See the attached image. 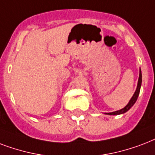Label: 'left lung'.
Listing matches in <instances>:
<instances>
[{"instance_id":"8db88e82","label":"left lung","mask_w":155,"mask_h":155,"mask_svg":"<svg viewBox=\"0 0 155 155\" xmlns=\"http://www.w3.org/2000/svg\"><path fill=\"white\" fill-rule=\"evenodd\" d=\"M141 69H140L138 83H137V90L136 91H135V93H134V96L132 97V99H130V101H129V104H127L126 106L124 107V108L120 109V110H119V111H113V112H109V113H106V114H107V115H120V114L125 113L126 111H129V109L134 106V104L136 103L137 99V98H138L139 93H140V89H141Z\"/></svg>"}]
</instances>
